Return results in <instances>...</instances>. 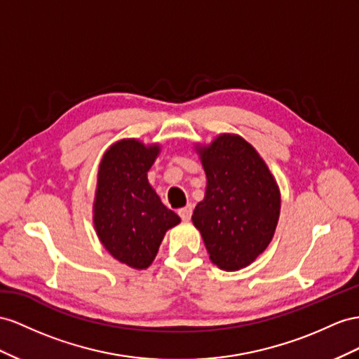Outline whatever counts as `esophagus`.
I'll list each match as a JSON object with an SVG mask.
<instances>
[{"label": "esophagus", "instance_id": "obj_1", "mask_svg": "<svg viewBox=\"0 0 359 359\" xmlns=\"http://www.w3.org/2000/svg\"><path fill=\"white\" fill-rule=\"evenodd\" d=\"M179 215H180V218L183 219V222H188V219H191V215H192V205H187L185 208L179 209Z\"/></svg>", "mask_w": 359, "mask_h": 359}]
</instances>
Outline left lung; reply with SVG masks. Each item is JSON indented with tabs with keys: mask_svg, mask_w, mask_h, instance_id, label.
<instances>
[{
	"mask_svg": "<svg viewBox=\"0 0 359 359\" xmlns=\"http://www.w3.org/2000/svg\"><path fill=\"white\" fill-rule=\"evenodd\" d=\"M196 150L208 182L192 223L218 269H244L273 240L280 214L278 183L258 151L241 136L223 133Z\"/></svg>",
	"mask_w": 359,
	"mask_h": 359,
	"instance_id": "8db88e82",
	"label": "left lung"
}]
</instances>
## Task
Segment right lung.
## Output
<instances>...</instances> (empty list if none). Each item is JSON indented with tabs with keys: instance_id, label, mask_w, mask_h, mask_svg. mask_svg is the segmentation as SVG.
Returning a JSON list of instances; mask_svg holds the SVG:
<instances>
[{
	"instance_id": "right-lung-1",
	"label": "right lung",
	"mask_w": 359,
	"mask_h": 359,
	"mask_svg": "<svg viewBox=\"0 0 359 359\" xmlns=\"http://www.w3.org/2000/svg\"><path fill=\"white\" fill-rule=\"evenodd\" d=\"M159 151L158 144L121 140L109 147L98 167L97 235L115 259L136 270L150 267L165 232L180 223L147 179Z\"/></svg>"
}]
</instances>
